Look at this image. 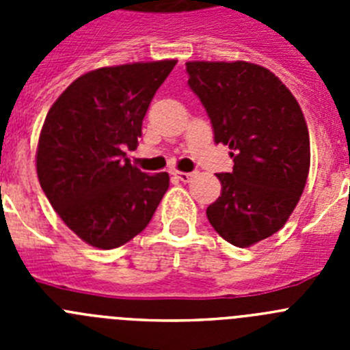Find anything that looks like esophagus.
<instances>
[{
  "mask_svg": "<svg viewBox=\"0 0 350 350\" xmlns=\"http://www.w3.org/2000/svg\"><path fill=\"white\" fill-rule=\"evenodd\" d=\"M173 175H175V177H177L180 182H185V184L193 180V177H194V173H187V172H175Z\"/></svg>",
  "mask_w": 350,
  "mask_h": 350,
  "instance_id": "obj_1",
  "label": "esophagus"
}]
</instances>
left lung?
I'll return each instance as SVG.
<instances>
[{
    "mask_svg": "<svg viewBox=\"0 0 350 350\" xmlns=\"http://www.w3.org/2000/svg\"><path fill=\"white\" fill-rule=\"evenodd\" d=\"M185 66L213 140L230 147L234 163L231 173H217L221 196L206 217L231 245H254L286 224L307 184L310 138L301 108L282 80L259 64L189 61Z\"/></svg>",
    "mask_w": 350,
    "mask_h": 350,
    "instance_id": "1",
    "label": "left lung"
}]
</instances>
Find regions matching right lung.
Here are the masks:
<instances>
[{
	"instance_id": "right-lung-1",
	"label": "right lung",
	"mask_w": 350,
	"mask_h": 350,
	"mask_svg": "<svg viewBox=\"0 0 350 350\" xmlns=\"http://www.w3.org/2000/svg\"><path fill=\"white\" fill-rule=\"evenodd\" d=\"M175 59L88 71L54 101L36 147L43 193L64 224L96 249H116L147 228L168 191L166 172L148 175L126 159Z\"/></svg>"
}]
</instances>
